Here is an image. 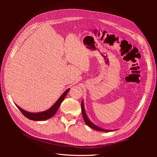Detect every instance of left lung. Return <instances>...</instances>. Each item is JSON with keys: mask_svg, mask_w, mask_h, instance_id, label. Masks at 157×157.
Here are the masks:
<instances>
[{"mask_svg": "<svg viewBox=\"0 0 157 157\" xmlns=\"http://www.w3.org/2000/svg\"><path fill=\"white\" fill-rule=\"evenodd\" d=\"M81 110H82V114H83V117L84 121H85L86 124L88 127H90V128H93L94 130H98V131H101V132H108L113 131V130L104 129V128H101L100 127L96 125L95 124H94V123L91 120L89 119V118L87 116V114L86 113L83 101H82V102H81Z\"/></svg>", "mask_w": 157, "mask_h": 157, "instance_id": "obj_1", "label": "left lung"}]
</instances>
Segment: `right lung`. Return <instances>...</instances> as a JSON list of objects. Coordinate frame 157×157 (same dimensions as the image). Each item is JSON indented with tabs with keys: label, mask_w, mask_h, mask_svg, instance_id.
I'll list each match as a JSON object with an SVG mask.
<instances>
[{
	"label": "right lung",
	"mask_w": 157,
	"mask_h": 157,
	"mask_svg": "<svg viewBox=\"0 0 157 157\" xmlns=\"http://www.w3.org/2000/svg\"><path fill=\"white\" fill-rule=\"evenodd\" d=\"M69 90H70V88H68L67 90H66L62 94V95L59 98V99H58L55 102V103L50 108H49L48 109L44 111L38 112V113H31V112H29V111H27L23 109L17 104H15V105L20 109V111L22 113V114L24 115L25 117L31 120H34V121L46 120L48 119L51 118L55 114V113H56L58 109H59L62 102L63 101L65 96L67 95Z\"/></svg>",
	"instance_id": "1"
}]
</instances>
